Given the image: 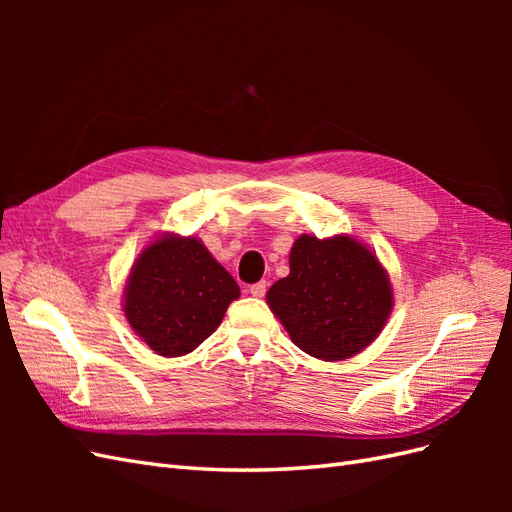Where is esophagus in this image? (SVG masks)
I'll return each mask as SVG.
<instances>
[{
	"instance_id": "obj_1",
	"label": "esophagus",
	"mask_w": 512,
	"mask_h": 512,
	"mask_svg": "<svg viewBox=\"0 0 512 512\" xmlns=\"http://www.w3.org/2000/svg\"><path fill=\"white\" fill-rule=\"evenodd\" d=\"M265 292H267V282H258V284H252L250 286V294L252 297H265Z\"/></svg>"
}]
</instances>
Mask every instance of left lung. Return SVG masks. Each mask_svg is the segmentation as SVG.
I'll return each instance as SVG.
<instances>
[{
  "mask_svg": "<svg viewBox=\"0 0 512 512\" xmlns=\"http://www.w3.org/2000/svg\"><path fill=\"white\" fill-rule=\"evenodd\" d=\"M267 303L294 346L322 361H342L374 342L393 307L378 258L350 237L303 235L290 252V275Z\"/></svg>",
  "mask_w": 512,
  "mask_h": 512,
  "instance_id": "8db88e82",
  "label": "left lung"
}]
</instances>
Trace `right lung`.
<instances>
[{
    "label": "right lung",
    "mask_w": 512,
    "mask_h": 512,
    "mask_svg": "<svg viewBox=\"0 0 512 512\" xmlns=\"http://www.w3.org/2000/svg\"><path fill=\"white\" fill-rule=\"evenodd\" d=\"M237 297V282L203 243L168 237L149 245L132 267L126 318L151 350L181 356L218 329Z\"/></svg>",
    "instance_id": "obj_1"
}]
</instances>
